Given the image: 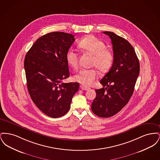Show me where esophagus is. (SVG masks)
I'll use <instances>...</instances> for the list:
<instances>
[{"instance_id": "1", "label": "esophagus", "mask_w": 160, "mask_h": 160, "mask_svg": "<svg viewBox=\"0 0 160 160\" xmlns=\"http://www.w3.org/2000/svg\"><path fill=\"white\" fill-rule=\"evenodd\" d=\"M80 88H81L82 90H83V91H88V90L90 89L89 88L86 87V86H84L83 84H81V85H80Z\"/></svg>"}]
</instances>
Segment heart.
Wrapping results in <instances>:
<instances>
[{
  "label": "heart",
  "mask_w": 160,
  "mask_h": 160,
  "mask_svg": "<svg viewBox=\"0 0 160 160\" xmlns=\"http://www.w3.org/2000/svg\"><path fill=\"white\" fill-rule=\"evenodd\" d=\"M78 47L85 53L93 56L91 65L101 72H107L113 65L114 56L113 52L106 48V44L98 38L89 35L83 38ZM66 60L69 65L74 69L78 68V53L71 48L66 54ZM97 77V72L94 69H83L75 76L78 82L84 86H90Z\"/></svg>",
  "instance_id": "heart-1"
}]
</instances>
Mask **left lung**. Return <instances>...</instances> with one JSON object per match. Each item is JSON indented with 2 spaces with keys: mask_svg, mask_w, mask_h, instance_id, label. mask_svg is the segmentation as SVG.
<instances>
[{
  "mask_svg": "<svg viewBox=\"0 0 160 160\" xmlns=\"http://www.w3.org/2000/svg\"><path fill=\"white\" fill-rule=\"evenodd\" d=\"M112 40L114 61L112 68L100 81L103 88L96 89L92 103L93 113L109 118L128 102L140 72L139 61L129 42L112 32H104Z\"/></svg>",
  "mask_w": 160,
  "mask_h": 160,
  "instance_id": "obj_1",
  "label": "left lung"
}]
</instances>
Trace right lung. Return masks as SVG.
Returning a JSON list of instances; mask_svg holds the SVG:
<instances>
[{"label":"right lung","instance_id":"right-lung-1","mask_svg":"<svg viewBox=\"0 0 160 160\" xmlns=\"http://www.w3.org/2000/svg\"><path fill=\"white\" fill-rule=\"evenodd\" d=\"M74 36L62 32L38 38L26 54L24 67L28 89L38 108L49 117L66 114L79 88L78 83H63L69 76L66 54Z\"/></svg>","mask_w":160,"mask_h":160}]
</instances>
